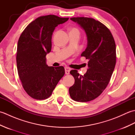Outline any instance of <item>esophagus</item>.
I'll return each instance as SVG.
<instances>
[{"mask_svg": "<svg viewBox=\"0 0 135 135\" xmlns=\"http://www.w3.org/2000/svg\"><path fill=\"white\" fill-rule=\"evenodd\" d=\"M71 71V68L68 67H66L65 68V74H67V75H68V74H70V72Z\"/></svg>", "mask_w": 135, "mask_h": 135, "instance_id": "obj_1", "label": "esophagus"}]
</instances>
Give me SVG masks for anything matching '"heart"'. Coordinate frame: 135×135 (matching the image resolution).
Masks as SVG:
<instances>
[{
  "label": "heart",
  "instance_id": "heart-1",
  "mask_svg": "<svg viewBox=\"0 0 135 135\" xmlns=\"http://www.w3.org/2000/svg\"><path fill=\"white\" fill-rule=\"evenodd\" d=\"M71 31H78V30L76 29V28H73V29L71 30Z\"/></svg>",
  "mask_w": 135,
  "mask_h": 135
}]
</instances>
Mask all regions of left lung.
<instances>
[{
  "mask_svg": "<svg viewBox=\"0 0 135 135\" xmlns=\"http://www.w3.org/2000/svg\"><path fill=\"white\" fill-rule=\"evenodd\" d=\"M70 20L78 23L86 33L87 47L81 56L89 61L84 75L75 70L70 71L75 83L69 88V93L75 101L87 102L99 96L110 81L116 63L115 43L110 31L100 21L84 17Z\"/></svg>",
  "mask_w": 135,
  "mask_h": 135,
  "instance_id": "1",
  "label": "left lung"
}]
</instances>
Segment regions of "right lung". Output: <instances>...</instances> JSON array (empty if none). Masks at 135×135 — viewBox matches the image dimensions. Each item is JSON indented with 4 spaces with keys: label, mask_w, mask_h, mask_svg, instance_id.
Returning <instances> with one entry per match:
<instances>
[{
    "label": "right lung",
    "mask_w": 135,
    "mask_h": 135,
    "mask_svg": "<svg viewBox=\"0 0 135 135\" xmlns=\"http://www.w3.org/2000/svg\"><path fill=\"white\" fill-rule=\"evenodd\" d=\"M68 19L55 15L41 16L31 22L20 36L16 56L17 71L24 89L33 99L49 97L64 75L62 66L49 67L46 56L51 51L55 28Z\"/></svg>",
    "instance_id": "add662e5"
}]
</instances>
